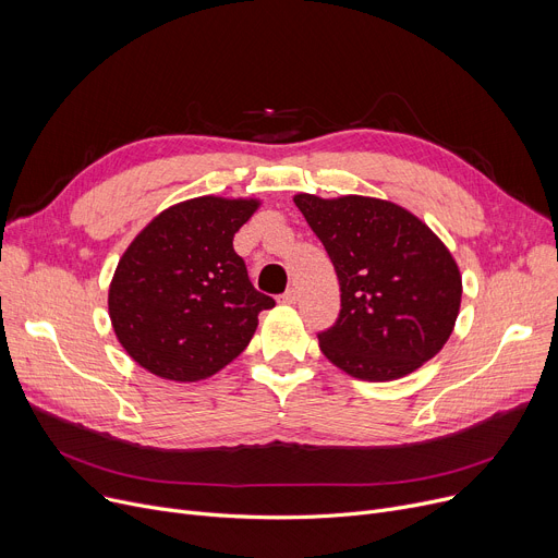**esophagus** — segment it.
<instances>
[{"instance_id": "obj_1", "label": "esophagus", "mask_w": 558, "mask_h": 558, "mask_svg": "<svg viewBox=\"0 0 558 558\" xmlns=\"http://www.w3.org/2000/svg\"><path fill=\"white\" fill-rule=\"evenodd\" d=\"M299 301V291L294 289V287H291V289H287L284 291V294L280 296V303H284V305H294Z\"/></svg>"}]
</instances>
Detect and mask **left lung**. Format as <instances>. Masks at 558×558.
Masks as SVG:
<instances>
[{"instance_id": "8db88e82", "label": "left lung", "mask_w": 558, "mask_h": 558, "mask_svg": "<svg viewBox=\"0 0 558 558\" xmlns=\"http://www.w3.org/2000/svg\"><path fill=\"white\" fill-rule=\"evenodd\" d=\"M294 203L324 242L341 287L324 355L348 375L389 383L446 345L461 305V274L446 244L412 213L371 196Z\"/></svg>"}]
</instances>
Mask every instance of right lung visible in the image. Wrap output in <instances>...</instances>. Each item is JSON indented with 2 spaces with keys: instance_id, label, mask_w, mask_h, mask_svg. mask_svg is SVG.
<instances>
[{
  "instance_id": "add662e5",
  "label": "right lung",
  "mask_w": 558,
  "mask_h": 558,
  "mask_svg": "<svg viewBox=\"0 0 558 558\" xmlns=\"http://www.w3.org/2000/svg\"><path fill=\"white\" fill-rule=\"evenodd\" d=\"M255 198L198 196L160 213L117 264L108 312L117 339L149 373L196 383L248 345L276 301L248 280L232 238Z\"/></svg>"
}]
</instances>
